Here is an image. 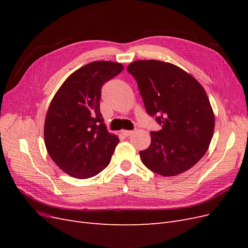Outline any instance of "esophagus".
<instances>
[{
  "label": "esophagus",
  "mask_w": 248,
  "mask_h": 248,
  "mask_svg": "<svg viewBox=\"0 0 248 248\" xmlns=\"http://www.w3.org/2000/svg\"><path fill=\"white\" fill-rule=\"evenodd\" d=\"M123 134H124V136L125 137H129V136H131V134H133V130H122L121 131Z\"/></svg>",
  "instance_id": "obj_1"
}]
</instances>
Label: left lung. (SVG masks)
Returning <instances> with one entry per match:
<instances>
[{
    "mask_svg": "<svg viewBox=\"0 0 248 248\" xmlns=\"http://www.w3.org/2000/svg\"><path fill=\"white\" fill-rule=\"evenodd\" d=\"M127 71L138 82L147 112L162 126L150 132L151 144L140 152L142 163L164 177L188 170L205 155L214 132L205 89L188 72L158 60L134 61Z\"/></svg>",
    "mask_w": 248,
    "mask_h": 248,
    "instance_id": "8db88e82",
    "label": "left lung"
}]
</instances>
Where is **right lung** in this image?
Segmentation results:
<instances>
[{"label":"right lung","mask_w":248,"mask_h":248,"mask_svg":"<svg viewBox=\"0 0 248 248\" xmlns=\"http://www.w3.org/2000/svg\"><path fill=\"white\" fill-rule=\"evenodd\" d=\"M123 69L111 61L89 63L70 74L50 101L44 142L50 158L67 175L88 179L109 164L119 138L103 123L101 88Z\"/></svg>","instance_id":"right-lung-1"}]
</instances>
